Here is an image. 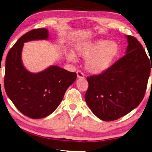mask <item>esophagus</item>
<instances>
[{
	"label": "esophagus",
	"mask_w": 152,
	"mask_h": 152,
	"mask_svg": "<svg viewBox=\"0 0 152 152\" xmlns=\"http://www.w3.org/2000/svg\"><path fill=\"white\" fill-rule=\"evenodd\" d=\"M77 75L78 79H84V74L81 72V71H77Z\"/></svg>",
	"instance_id": "34e87169"
}]
</instances>
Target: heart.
I'll use <instances>...</instances> for the list:
<instances>
[{
    "label": "heart",
    "mask_w": 152,
    "mask_h": 152,
    "mask_svg": "<svg viewBox=\"0 0 152 152\" xmlns=\"http://www.w3.org/2000/svg\"><path fill=\"white\" fill-rule=\"evenodd\" d=\"M75 50L78 56L86 59V69L90 73L98 75L110 68L120 52V47L115 41L99 39L77 45ZM66 58L73 62L76 60V55L69 53Z\"/></svg>",
    "instance_id": "heart-1"
}]
</instances>
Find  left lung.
Here are the masks:
<instances>
[{
    "label": "left lung",
    "mask_w": 152,
    "mask_h": 152,
    "mask_svg": "<svg viewBox=\"0 0 152 152\" xmlns=\"http://www.w3.org/2000/svg\"><path fill=\"white\" fill-rule=\"evenodd\" d=\"M126 37L124 56L104 73L87 78L86 103L97 118L107 122L126 115L141 103L150 75L151 64L143 46L134 37Z\"/></svg>",
    "instance_id": "obj_1"
}]
</instances>
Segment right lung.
Segmentation results:
<instances>
[{"label":"right lung","mask_w":152,"mask_h":152,"mask_svg":"<svg viewBox=\"0 0 152 152\" xmlns=\"http://www.w3.org/2000/svg\"><path fill=\"white\" fill-rule=\"evenodd\" d=\"M47 28L34 29L18 39L6 58L4 88L14 105L24 115L40 119L52 113L63 99L65 92L76 80V73L52 65L39 73H31L22 60L24 43L48 40Z\"/></svg>","instance_id":"1"}]
</instances>
